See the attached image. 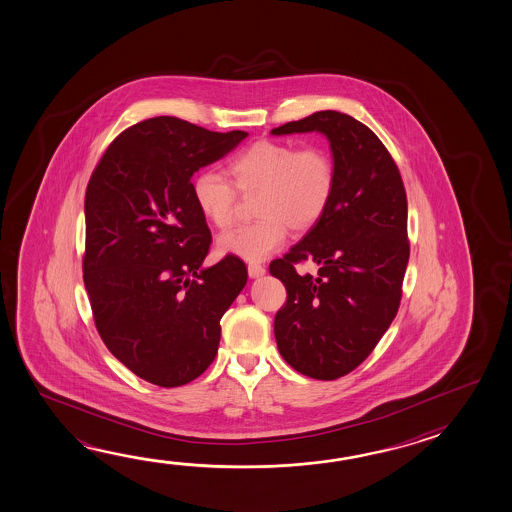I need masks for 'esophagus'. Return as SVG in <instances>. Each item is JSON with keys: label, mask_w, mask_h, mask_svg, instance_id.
Instances as JSON below:
<instances>
[{"label": "esophagus", "mask_w": 512, "mask_h": 512, "mask_svg": "<svg viewBox=\"0 0 512 512\" xmlns=\"http://www.w3.org/2000/svg\"><path fill=\"white\" fill-rule=\"evenodd\" d=\"M266 273V268L260 264H248V275L252 278L262 277Z\"/></svg>", "instance_id": "34e87169"}]
</instances>
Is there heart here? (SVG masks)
<instances>
[{"label": "heart", "instance_id": "heart-1", "mask_svg": "<svg viewBox=\"0 0 512 512\" xmlns=\"http://www.w3.org/2000/svg\"><path fill=\"white\" fill-rule=\"evenodd\" d=\"M228 169L241 192H260V219L219 235L217 248L226 255L248 262L268 259L286 243L289 226L295 232H305L331 205L336 172L331 156L320 147L296 149L284 142L262 140L237 154ZM192 198L212 225L225 228L232 223L237 194L219 172H199L192 181Z\"/></svg>", "mask_w": 512, "mask_h": 512}]
</instances>
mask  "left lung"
Here are the masks:
<instances>
[{"label":"left lung","instance_id":"8db88e82","mask_svg":"<svg viewBox=\"0 0 512 512\" xmlns=\"http://www.w3.org/2000/svg\"><path fill=\"white\" fill-rule=\"evenodd\" d=\"M313 131L331 147V205L269 273L287 291L275 314L280 356L304 376L331 381L367 359L397 314L410 257L408 205L392 156L356 118L316 111L271 135ZM302 259H313L319 273L296 274Z\"/></svg>","mask_w":512,"mask_h":512}]
</instances>
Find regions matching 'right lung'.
Returning a JSON list of instances; mask_svg holds the SVG:
<instances>
[{"label": "right lung", "mask_w": 512, "mask_h": 512, "mask_svg": "<svg viewBox=\"0 0 512 512\" xmlns=\"http://www.w3.org/2000/svg\"><path fill=\"white\" fill-rule=\"evenodd\" d=\"M246 136L149 118L91 174L82 268L95 325L109 352L153 385H187L210 367L221 318L246 286L239 257L203 266L212 237L190 183Z\"/></svg>", "instance_id": "1"}]
</instances>
